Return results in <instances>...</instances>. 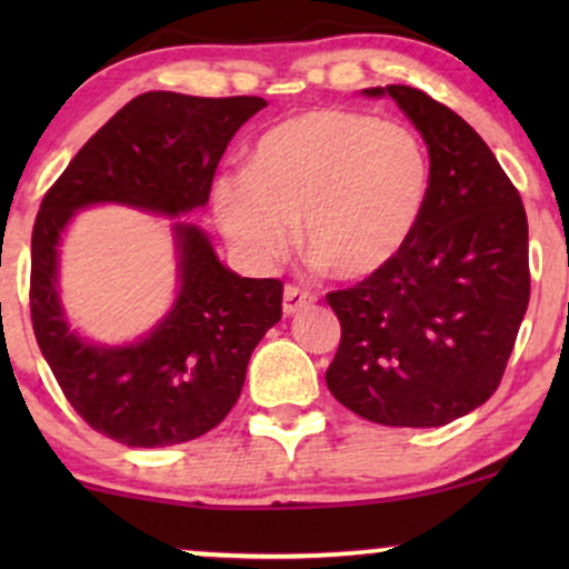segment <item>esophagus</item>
Masks as SVG:
<instances>
[{"label":"esophagus","instance_id":"34e87169","mask_svg":"<svg viewBox=\"0 0 569 569\" xmlns=\"http://www.w3.org/2000/svg\"><path fill=\"white\" fill-rule=\"evenodd\" d=\"M313 300L316 298L310 292L300 290V287H295V284H287L284 292H282V310H284V316L300 313V310H306Z\"/></svg>","mask_w":569,"mask_h":569}]
</instances>
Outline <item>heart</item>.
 <instances>
[{
  "label": "heart",
  "instance_id": "1",
  "mask_svg": "<svg viewBox=\"0 0 569 569\" xmlns=\"http://www.w3.org/2000/svg\"><path fill=\"white\" fill-rule=\"evenodd\" d=\"M430 166L417 134L372 116L316 108L274 123L248 170L224 173L212 204L240 259H279L302 243L333 277L362 279L401 251L425 209Z\"/></svg>",
  "mask_w": 569,
  "mask_h": 569
}]
</instances>
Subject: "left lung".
Segmentation results:
<instances>
[{
    "label": "left lung",
    "instance_id": "obj_1",
    "mask_svg": "<svg viewBox=\"0 0 569 569\" xmlns=\"http://www.w3.org/2000/svg\"><path fill=\"white\" fill-rule=\"evenodd\" d=\"M393 98L430 154L425 209L383 269L329 292L341 323L333 399L370 422L440 427L500 386L531 295L523 201L485 139L409 84Z\"/></svg>",
    "mask_w": 569,
    "mask_h": 569
}]
</instances>
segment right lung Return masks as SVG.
Returning a JSON list of instances; mask_svg holds the SVG:
<instances>
[{
  "instance_id": "right-lung-1",
  "label": "right lung",
  "mask_w": 569,
  "mask_h": 569,
  "mask_svg": "<svg viewBox=\"0 0 569 569\" xmlns=\"http://www.w3.org/2000/svg\"><path fill=\"white\" fill-rule=\"evenodd\" d=\"M261 108L267 100L253 96L144 92L88 139L41 201L30 240L33 331L67 401L106 438L166 448L212 430L236 407L256 345L282 318V282L230 271L207 232L181 217L207 207L224 147ZM96 203L174 220L177 300L129 346L84 340L60 306V238Z\"/></svg>"
}]
</instances>
